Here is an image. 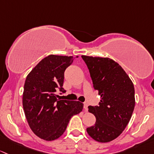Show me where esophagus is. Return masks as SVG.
I'll return each mask as SVG.
<instances>
[{"instance_id": "esophagus-1", "label": "esophagus", "mask_w": 154, "mask_h": 154, "mask_svg": "<svg viewBox=\"0 0 154 154\" xmlns=\"http://www.w3.org/2000/svg\"><path fill=\"white\" fill-rule=\"evenodd\" d=\"M88 104H87V103H84V109H85V110H86V111L88 110Z\"/></svg>"}]
</instances>
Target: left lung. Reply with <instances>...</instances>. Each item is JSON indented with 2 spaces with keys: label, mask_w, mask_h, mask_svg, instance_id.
Masks as SVG:
<instances>
[{
  "label": "left lung",
  "mask_w": 154,
  "mask_h": 154,
  "mask_svg": "<svg viewBox=\"0 0 154 154\" xmlns=\"http://www.w3.org/2000/svg\"><path fill=\"white\" fill-rule=\"evenodd\" d=\"M90 73L93 88L101 96L99 106H89L96 121L87 128L90 137L99 142L116 139L129 122L135 107L132 81L119 64L109 58L82 55Z\"/></svg>",
  "instance_id": "1"
}]
</instances>
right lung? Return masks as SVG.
Returning <instances> with one entry per match:
<instances>
[{
	"label": "right lung",
	"mask_w": 154,
	"mask_h": 154,
	"mask_svg": "<svg viewBox=\"0 0 154 154\" xmlns=\"http://www.w3.org/2000/svg\"><path fill=\"white\" fill-rule=\"evenodd\" d=\"M72 61V56L48 55L26 76L22 100L23 110L32 132L44 140L59 138L71 117L83 109L80 101L61 100L55 93L58 90L66 92L62 88L64 71Z\"/></svg>",
	"instance_id": "1"
}]
</instances>
